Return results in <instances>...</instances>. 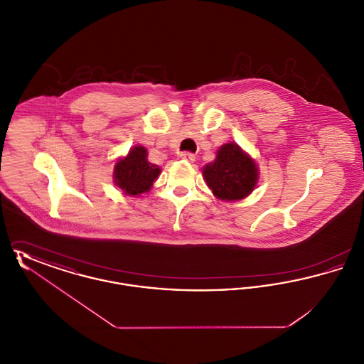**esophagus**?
<instances>
[{
	"mask_svg": "<svg viewBox=\"0 0 364 364\" xmlns=\"http://www.w3.org/2000/svg\"><path fill=\"white\" fill-rule=\"evenodd\" d=\"M180 158H181V159H184V161H188V162H193V161L196 159L195 154L188 153V151H186V153H181V154H180Z\"/></svg>",
	"mask_w": 364,
	"mask_h": 364,
	"instance_id": "34e87169",
	"label": "esophagus"
}]
</instances>
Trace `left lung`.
I'll list each match as a JSON object with an SVG mask.
<instances>
[{
  "label": "left lung",
  "mask_w": 364,
  "mask_h": 364,
  "mask_svg": "<svg viewBox=\"0 0 364 364\" xmlns=\"http://www.w3.org/2000/svg\"><path fill=\"white\" fill-rule=\"evenodd\" d=\"M203 178L213 195L224 202L242 200L252 193L259 180L257 161L236 143H225L213 162L203 166Z\"/></svg>",
  "instance_id": "left-lung-1"
}]
</instances>
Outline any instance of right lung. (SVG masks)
<instances>
[{"label":"right lung","instance_id":"add662e5","mask_svg":"<svg viewBox=\"0 0 364 364\" xmlns=\"http://www.w3.org/2000/svg\"><path fill=\"white\" fill-rule=\"evenodd\" d=\"M147 154V149L138 144L116 161L113 181L125 195L139 196L149 192L161 174V168L149 162Z\"/></svg>","mask_w":364,"mask_h":364}]
</instances>
